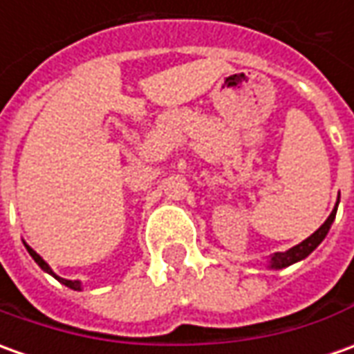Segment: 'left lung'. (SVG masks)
Segmentation results:
<instances>
[{
    "mask_svg": "<svg viewBox=\"0 0 354 354\" xmlns=\"http://www.w3.org/2000/svg\"><path fill=\"white\" fill-rule=\"evenodd\" d=\"M335 213H337V205H335V209L331 211V215L328 217V221L322 225V227L312 234V236H308L306 240H302L300 244H297L295 248H290V250H287V252H277L273 258H271V268L275 269H281V268H287V266H290V263H295V261H300V259H304L308 254H312L316 248L319 246V242L326 238V234H328L329 227H331V223H333V218H335Z\"/></svg>",
    "mask_w": 354,
    "mask_h": 354,
    "instance_id": "8db88e82",
    "label": "left lung"
}]
</instances>
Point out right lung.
Wrapping results in <instances>:
<instances>
[{
  "label": "right lung",
  "mask_w": 354,
  "mask_h": 354,
  "mask_svg": "<svg viewBox=\"0 0 354 354\" xmlns=\"http://www.w3.org/2000/svg\"><path fill=\"white\" fill-rule=\"evenodd\" d=\"M26 250H28V254H30V256H32V259H35L36 263H38V266H40V268L44 269L46 273H50V275H54V277L57 279V281H59V283H64V285H66V287H69V288H73V290H81V283H79V281H67V279H62V277H57L56 273H54V271H52V269H50V266H48V263H46L44 259L40 258V256H38V254H36L35 250H32V248L30 246H26Z\"/></svg>",
  "instance_id": "obj_1"
}]
</instances>
